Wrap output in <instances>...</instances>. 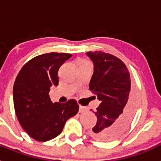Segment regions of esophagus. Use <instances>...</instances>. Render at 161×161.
I'll list each match as a JSON object with an SVG mask.
<instances>
[{
  "label": "esophagus",
  "mask_w": 161,
  "mask_h": 161,
  "mask_svg": "<svg viewBox=\"0 0 161 161\" xmlns=\"http://www.w3.org/2000/svg\"><path fill=\"white\" fill-rule=\"evenodd\" d=\"M86 110H87V108L85 107V106H80V108H79L80 113H84V112H85Z\"/></svg>",
  "instance_id": "34e87169"
}]
</instances>
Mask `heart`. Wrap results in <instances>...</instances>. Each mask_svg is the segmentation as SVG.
I'll return each instance as SVG.
<instances>
[{"label":"heart","mask_w":161,"mask_h":161,"mask_svg":"<svg viewBox=\"0 0 161 161\" xmlns=\"http://www.w3.org/2000/svg\"><path fill=\"white\" fill-rule=\"evenodd\" d=\"M85 63H89V62H88V61H85V60H82V61H80V64H85Z\"/></svg>","instance_id":"heart-1"}]
</instances>
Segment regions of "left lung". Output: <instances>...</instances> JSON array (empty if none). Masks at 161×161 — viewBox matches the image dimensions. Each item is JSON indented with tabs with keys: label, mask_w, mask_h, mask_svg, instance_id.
<instances>
[{
	"label": "left lung",
	"mask_w": 161,
	"mask_h": 161,
	"mask_svg": "<svg viewBox=\"0 0 161 161\" xmlns=\"http://www.w3.org/2000/svg\"><path fill=\"white\" fill-rule=\"evenodd\" d=\"M94 72L89 89L101 104L94 112L97 124L91 136L102 142L117 139L131 122L136 111V94L130 88L129 71L123 61L102 52H89Z\"/></svg>",
	"instance_id": "left-lung-1"
}]
</instances>
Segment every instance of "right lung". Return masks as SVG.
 Here are the masks:
<instances>
[{"mask_svg":"<svg viewBox=\"0 0 161 161\" xmlns=\"http://www.w3.org/2000/svg\"><path fill=\"white\" fill-rule=\"evenodd\" d=\"M71 57V54L57 52L38 55L22 67L15 80L13 97L17 118L37 141L59 136L66 121L78 113L79 105L74 99L52 103L48 94L50 88L59 84V68Z\"/></svg>","mask_w":161,"mask_h":161,"instance_id":"obj_1","label":"right lung"}]
</instances>
